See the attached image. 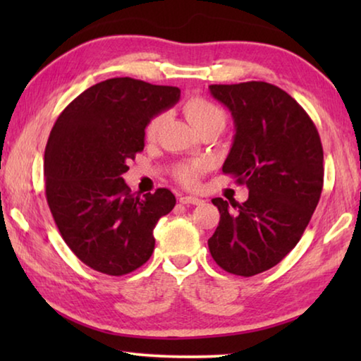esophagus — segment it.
Segmentation results:
<instances>
[{
    "mask_svg": "<svg viewBox=\"0 0 361 361\" xmlns=\"http://www.w3.org/2000/svg\"><path fill=\"white\" fill-rule=\"evenodd\" d=\"M180 202L185 205H200V204H204V200L199 197H192V195H181Z\"/></svg>",
    "mask_w": 361,
    "mask_h": 361,
    "instance_id": "1",
    "label": "esophagus"
}]
</instances>
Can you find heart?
<instances>
[{
    "mask_svg": "<svg viewBox=\"0 0 361 361\" xmlns=\"http://www.w3.org/2000/svg\"><path fill=\"white\" fill-rule=\"evenodd\" d=\"M183 113H185L186 119L189 121V124H191L194 129L195 127L210 124V122H219V124L223 126L226 122V116L223 113V109L216 106L215 103H212L205 99H200V97H192V99H189L185 105H183ZM159 124H161V116L159 114L149 119L145 129L146 138H152L156 135ZM202 172H204L202 162L195 161V162L180 164V166L175 169V178L178 180L181 185L192 188L197 185L199 176Z\"/></svg>",
    "mask_w": 361,
    "mask_h": 361,
    "instance_id": "1",
    "label": "heart"
}]
</instances>
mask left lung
<instances>
[{
  "label": "left lung",
  "mask_w": 361,
  "mask_h": 361,
  "mask_svg": "<svg viewBox=\"0 0 361 361\" xmlns=\"http://www.w3.org/2000/svg\"><path fill=\"white\" fill-rule=\"evenodd\" d=\"M235 135L223 172L248 188L245 202L213 199L218 228L212 258L226 272L252 277L279 264L301 239L323 188V148L302 106L262 81L213 84Z\"/></svg>",
  "instance_id": "1"
}]
</instances>
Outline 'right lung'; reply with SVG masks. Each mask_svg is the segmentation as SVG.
<instances>
[{
    "mask_svg": "<svg viewBox=\"0 0 361 361\" xmlns=\"http://www.w3.org/2000/svg\"><path fill=\"white\" fill-rule=\"evenodd\" d=\"M178 100V87L113 78L78 95L52 127L44 152L49 209L66 245L94 271L126 276L151 258L152 229L176 199L166 188L133 195L122 173L143 151L149 119Z\"/></svg>",
    "mask_w": 361,
    "mask_h": 361,
    "instance_id": "1",
    "label": "right lung"
}]
</instances>
